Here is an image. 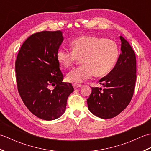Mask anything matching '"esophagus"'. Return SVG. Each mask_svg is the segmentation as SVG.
<instances>
[{
    "label": "esophagus",
    "instance_id": "1",
    "mask_svg": "<svg viewBox=\"0 0 151 151\" xmlns=\"http://www.w3.org/2000/svg\"><path fill=\"white\" fill-rule=\"evenodd\" d=\"M73 88H75V89H77V88H81V86H82V85L81 84H73Z\"/></svg>",
    "mask_w": 151,
    "mask_h": 151
}]
</instances>
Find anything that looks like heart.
<instances>
[{"mask_svg": "<svg viewBox=\"0 0 151 151\" xmlns=\"http://www.w3.org/2000/svg\"><path fill=\"white\" fill-rule=\"evenodd\" d=\"M72 50L61 48L56 57L59 63L67 68L82 58L83 65L67 73L70 82L81 83L95 75H106L116 63L119 49L117 43L110 39L93 36L78 37L71 43Z\"/></svg>", "mask_w": 151, "mask_h": 151, "instance_id": "1", "label": "heart"}]
</instances>
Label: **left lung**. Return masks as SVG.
<instances>
[{"instance_id":"8db88e82","label":"left lung","mask_w":151,"mask_h":151,"mask_svg":"<svg viewBox=\"0 0 151 151\" xmlns=\"http://www.w3.org/2000/svg\"><path fill=\"white\" fill-rule=\"evenodd\" d=\"M121 53L111 71L99 82L102 88H91L87 99L89 110L97 117L110 119L123 111L131 101L136 80V55L129 42L120 36Z\"/></svg>"}]
</instances>
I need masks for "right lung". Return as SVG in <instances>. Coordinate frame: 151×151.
Segmentation results:
<instances>
[{
    "label": "right lung",
    "mask_w": 151,
    "mask_h": 151,
    "mask_svg": "<svg viewBox=\"0 0 151 151\" xmlns=\"http://www.w3.org/2000/svg\"><path fill=\"white\" fill-rule=\"evenodd\" d=\"M63 41L61 31L34 34L22 45L15 61L19 93L28 110L43 120L62 116L74 91L71 84L62 82L56 57ZM51 86L55 87L52 91Z\"/></svg>",
    "instance_id": "obj_1"
}]
</instances>
